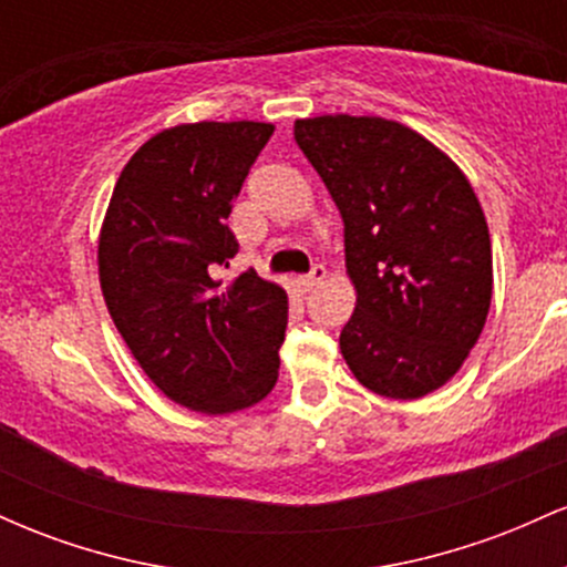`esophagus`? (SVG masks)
<instances>
[{"label": "esophagus", "mask_w": 567, "mask_h": 567, "mask_svg": "<svg viewBox=\"0 0 567 567\" xmlns=\"http://www.w3.org/2000/svg\"><path fill=\"white\" fill-rule=\"evenodd\" d=\"M324 275H328V271H324V266H322V264H317L315 269L309 271V275L298 277V279H296V285H298V288H301V290H311V288H317V285L322 282Z\"/></svg>", "instance_id": "obj_1"}]
</instances>
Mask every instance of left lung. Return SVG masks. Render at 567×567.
Wrapping results in <instances>:
<instances>
[{"instance_id": "1", "label": "left lung", "mask_w": 567, "mask_h": 567, "mask_svg": "<svg viewBox=\"0 0 567 567\" xmlns=\"http://www.w3.org/2000/svg\"><path fill=\"white\" fill-rule=\"evenodd\" d=\"M296 143L343 218L357 288L343 360L381 396L434 392L491 309V234L472 184L424 135L381 116L298 120Z\"/></svg>"}]
</instances>
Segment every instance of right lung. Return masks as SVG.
<instances>
[{"label":"right lung","instance_id":"obj_1","mask_svg":"<svg viewBox=\"0 0 567 567\" xmlns=\"http://www.w3.org/2000/svg\"><path fill=\"white\" fill-rule=\"evenodd\" d=\"M266 122H197L146 141L116 181L97 243L109 315L171 400L205 415L261 402L275 389L288 296L256 271L213 279L239 245L226 224Z\"/></svg>","mask_w":567,"mask_h":567}]
</instances>
